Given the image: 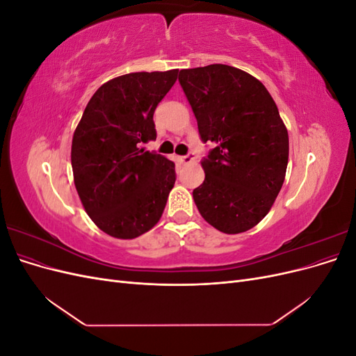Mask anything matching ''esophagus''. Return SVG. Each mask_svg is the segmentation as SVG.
I'll use <instances>...</instances> for the list:
<instances>
[{
	"instance_id": "esophagus-1",
	"label": "esophagus",
	"mask_w": 356,
	"mask_h": 356,
	"mask_svg": "<svg viewBox=\"0 0 356 356\" xmlns=\"http://www.w3.org/2000/svg\"><path fill=\"white\" fill-rule=\"evenodd\" d=\"M195 159H196V157H195V154H193V153H188L187 156H181V157H179V161H181V163L187 165V163H191V161L195 160Z\"/></svg>"
}]
</instances>
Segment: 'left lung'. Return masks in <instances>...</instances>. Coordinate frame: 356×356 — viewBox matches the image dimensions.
Instances as JSON below:
<instances>
[{
    "label": "left lung",
    "mask_w": 356,
    "mask_h": 356,
    "mask_svg": "<svg viewBox=\"0 0 356 356\" xmlns=\"http://www.w3.org/2000/svg\"><path fill=\"white\" fill-rule=\"evenodd\" d=\"M179 84L203 143V184L193 199L204 221L227 234L252 229L273 207L288 165V131L264 84L239 68L181 70Z\"/></svg>",
    "instance_id": "left-lung-1"
}]
</instances>
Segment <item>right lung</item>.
Segmentation results:
<instances>
[{"label": "right lung", "mask_w": 356, "mask_h": 356, "mask_svg": "<svg viewBox=\"0 0 356 356\" xmlns=\"http://www.w3.org/2000/svg\"><path fill=\"white\" fill-rule=\"evenodd\" d=\"M178 70L131 72L104 83L75 127L74 184L90 220L117 239L153 229L175 184V163L145 152L156 139L153 114Z\"/></svg>", "instance_id": "1"}]
</instances>
